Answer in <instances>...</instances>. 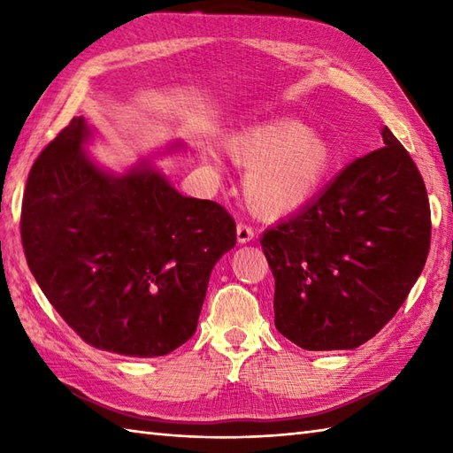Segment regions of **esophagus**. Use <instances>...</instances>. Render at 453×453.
I'll use <instances>...</instances> for the list:
<instances>
[{"mask_svg":"<svg viewBox=\"0 0 453 453\" xmlns=\"http://www.w3.org/2000/svg\"><path fill=\"white\" fill-rule=\"evenodd\" d=\"M253 237H255V232L251 226L237 224V243H249L253 242Z\"/></svg>","mask_w":453,"mask_h":453,"instance_id":"esophagus-1","label":"esophagus"}]
</instances>
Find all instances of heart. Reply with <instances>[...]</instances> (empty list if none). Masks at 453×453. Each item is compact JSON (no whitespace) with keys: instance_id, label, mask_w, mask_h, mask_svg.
<instances>
[{"instance_id":"heart-1","label":"heart","mask_w":453,"mask_h":453,"mask_svg":"<svg viewBox=\"0 0 453 453\" xmlns=\"http://www.w3.org/2000/svg\"><path fill=\"white\" fill-rule=\"evenodd\" d=\"M221 150L247 171L243 196L249 210L261 218H280L307 204L334 165L331 142L292 119L229 132Z\"/></svg>"}]
</instances>
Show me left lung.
Masks as SVG:
<instances>
[{"label":"left lung","mask_w":453,"mask_h":453,"mask_svg":"<svg viewBox=\"0 0 453 453\" xmlns=\"http://www.w3.org/2000/svg\"><path fill=\"white\" fill-rule=\"evenodd\" d=\"M319 196L261 237L274 325L303 350H350L383 329L430 247L426 187L388 127Z\"/></svg>","instance_id":"1"}]
</instances>
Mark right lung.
<instances>
[{
  "instance_id": "1",
  "label": "right lung",
  "mask_w": 453,
  "mask_h": 453,
  "mask_svg": "<svg viewBox=\"0 0 453 453\" xmlns=\"http://www.w3.org/2000/svg\"><path fill=\"white\" fill-rule=\"evenodd\" d=\"M93 136L73 117L28 173L27 263L85 342L165 356L195 334L211 268L235 245V221L216 202L182 196L148 161L124 173L101 167L85 151Z\"/></svg>"
}]
</instances>
